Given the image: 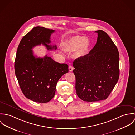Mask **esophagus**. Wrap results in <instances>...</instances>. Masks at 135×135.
Instances as JSON below:
<instances>
[{"instance_id":"34e87169","label":"esophagus","mask_w":135,"mask_h":135,"mask_svg":"<svg viewBox=\"0 0 135 135\" xmlns=\"http://www.w3.org/2000/svg\"><path fill=\"white\" fill-rule=\"evenodd\" d=\"M73 66L72 65H69V71L70 72H72L73 71Z\"/></svg>"}]
</instances>
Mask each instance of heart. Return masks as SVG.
<instances>
[{
    "label": "heart",
    "instance_id": "1",
    "mask_svg": "<svg viewBox=\"0 0 135 135\" xmlns=\"http://www.w3.org/2000/svg\"><path fill=\"white\" fill-rule=\"evenodd\" d=\"M89 41L83 36H75L68 40L62 46L63 49L66 52H72L79 49L77 55L83 56L86 55L89 50Z\"/></svg>",
    "mask_w": 135,
    "mask_h": 135
}]
</instances>
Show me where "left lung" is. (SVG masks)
Segmentation results:
<instances>
[{"label":"left lung","mask_w":135,"mask_h":135,"mask_svg":"<svg viewBox=\"0 0 135 135\" xmlns=\"http://www.w3.org/2000/svg\"><path fill=\"white\" fill-rule=\"evenodd\" d=\"M95 32L98 38L94 47L73 63L77 96L88 102L106 99L119 75V53L115 45L103 31Z\"/></svg>","instance_id":"1"}]
</instances>
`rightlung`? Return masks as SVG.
<instances>
[{
    "label": "right lung",
    "mask_w": 135,
    "mask_h": 135,
    "mask_svg": "<svg viewBox=\"0 0 135 135\" xmlns=\"http://www.w3.org/2000/svg\"><path fill=\"white\" fill-rule=\"evenodd\" d=\"M55 32L34 27L21 39L17 51L15 70L21 89L27 98L38 103L48 102L54 98L59 79L69 72L67 64L59 63L47 55L34 56L32 49L41 44L48 50H56V45H48Z\"/></svg>",
    "instance_id": "right-lung-1"
}]
</instances>
